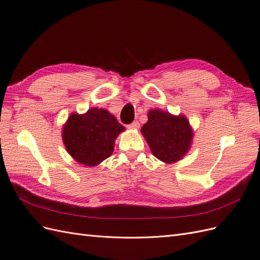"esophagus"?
Here are the masks:
<instances>
[{
	"mask_svg": "<svg viewBox=\"0 0 260 260\" xmlns=\"http://www.w3.org/2000/svg\"><path fill=\"white\" fill-rule=\"evenodd\" d=\"M128 128L129 129H139L140 128V123L138 121H135V122H132L131 124H129Z\"/></svg>",
	"mask_w": 260,
	"mask_h": 260,
	"instance_id": "esophagus-1",
	"label": "esophagus"
}]
</instances>
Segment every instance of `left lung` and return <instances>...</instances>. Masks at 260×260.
I'll use <instances>...</instances> for the list:
<instances>
[{"label":"left lung","mask_w":260,"mask_h":260,"mask_svg":"<svg viewBox=\"0 0 260 260\" xmlns=\"http://www.w3.org/2000/svg\"><path fill=\"white\" fill-rule=\"evenodd\" d=\"M148 120L141 132L153 155L165 164L181 160L190 151L193 129L183 114L172 115L155 108L147 114Z\"/></svg>","instance_id":"left-lung-1"}]
</instances>
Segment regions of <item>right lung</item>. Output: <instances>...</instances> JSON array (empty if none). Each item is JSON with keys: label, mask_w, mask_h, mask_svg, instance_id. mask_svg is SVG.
<instances>
[{"label": "right lung", "mask_w": 260, "mask_h": 260, "mask_svg": "<svg viewBox=\"0 0 260 260\" xmlns=\"http://www.w3.org/2000/svg\"><path fill=\"white\" fill-rule=\"evenodd\" d=\"M125 129L104 108L73 113L62 125L61 138L68 154L81 165L95 167L114 152L117 137Z\"/></svg>", "instance_id": "1"}]
</instances>
